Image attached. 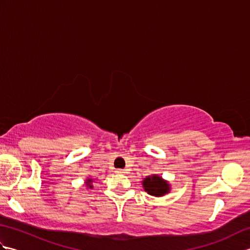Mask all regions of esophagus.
Instances as JSON below:
<instances>
[{
  "label": "esophagus",
  "instance_id": "34e87169",
  "mask_svg": "<svg viewBox=\"0 0 250 250\" xmlns=\"http://www.w3.org/2000/svg\"><path fill=\"white\" fill-rule=\"evenodd\" d=\"M116 173H117V174H124V173H125V169L118 168V169H116Z\"/></svg>",
  "mask_w": 250,
  "mask_h": 250
}]
</instances>
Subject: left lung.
<instances>
[{
    "label": "left lung",
    "mask_w": 250,
    "mask_h": 250,
    "mask_svg": "<svg viewBox=\"0 0 250 250\" xmlns=\"http://www.w3.org/2000/svg\"><path fill=\"white\" fill-rule=\"evenodd\" d=\"M145 191L153 196H162L168 192L169 187L167 182L159 177L158 175H152V176H147L144 182H143Z\"/></svg>",
    "instance_id": "1"
}]
</instances>
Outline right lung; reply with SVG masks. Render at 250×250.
I'll list each match as a JSON object with an SVG mask.
<instances>
[{"label": "right lung", "instance_id": "obj_1", "mask_svg": "<svg viewBox=\"0 0 250 250\" xmlns=\"http://www.w3.org/2000/svg\"><path fill=\"white\" fill-rule=\"evenodd\" d=\"M92 183V180L91 179H88V182H87V187H90V188H92V186L90 185Z\"/></svg>", "mask_w": 250, "mask_h": 250}]
</instances>
